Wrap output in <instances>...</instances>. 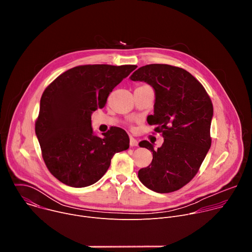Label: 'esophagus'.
<instances>
[{
  "label": "esophagus",
  "instance_id": "1",
  "mask_svg": "<svg viewBox=\"0 0 252 252\" xmlns=\"http://www.w3.org/2000/svg\"><path fill=\"white\" fill-rule=\"evenodd\" d=\"M129 145H130V147H137L138 142H137V140L134 137L130 136L129 137Z\"/></svg>",
  "mask_w": 252,
  "mask_h": 252
}]
</instances>
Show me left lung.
<instances>
[{
  "instance_id": "left-lung-1",
  "label": "left lung",
  "mask_w": 252,
  "mask_h": 252,
  "mask_svg": "<svg viewBox=\"0 0 252 252\" xmlns=\"http://www.w3.org/2000/svg\"><path fill=\"white\" fill-rule=\"evenodd\" d=\"M129 79L153 87L154 115L148 123L164 138L158 150L148 140L139 142L153 152L152 163L138 170L139 181L156 192L175 191L191 181L210 149L212 102L202 85L182 67L147 64Z\"/></svg>"
}]
</instances>
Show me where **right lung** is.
<instances>
[{"label":"right lung","instance_id":"add662e5","mask_svg":"<svg viewBox=\"0 0 252 252\" xmlns=\"http://www.w3.org/2000/svg\"><path fill=\"white\" fill-rule=\"evenodd\" d=\"M137 66L87 64L69 68L44 92L35 135L48 169L68 187L86 188L106 172L116 153L129 148L127 133L112 127L96 135L92 115Z\"/></svg>","mask_w":252,"mask_h":252}]
</instances>
